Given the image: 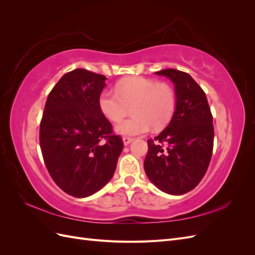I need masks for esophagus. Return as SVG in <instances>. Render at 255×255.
Segmentation results:
<instances>
[{"instance_id": "esophagus-1", "label": "esophagus", "mask_w": 255, "mask_h": 255, "mask_svg": "<svg viewBox=\"0 0 255 255\" xmlns=\"http://www.w3.org/2000/svg\"><path fill=\"white\" fill-rule=\"evenodd\" d=\"M123 139V143H125L126 145H128V144H129L130 142L133 141V138H130V137H128V136H125L122 138Z\"/></svg>"}]
</instances>
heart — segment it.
I'll return each instance as SVG.
<instances>
[{
    "label": "heart",
    "instance_id": "1",
    "mask_svg": "<svg viewBox=\"0 0 255 255\" xmlns=\"http://www.w3.org/2000/svg\"><path fill=\"white\" fill-rule=\"evenodd\" d=\"M115 90H104L99 97V109L105 118L118 122L125 116L128 105H133V117L116 126V132L125 136L144 134L159 128L170 121L176 107V94L167 83L135 76L116 84Z\"/></svg>",
    "mask_w": 255,
    "mask_h": 255
}]
</instances>
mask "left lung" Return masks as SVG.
Here are the masks:
<instances>
[{
    "label": "left lung",
    "instance_id": "left-lung-1",
    "mask_svg": "<svg viewBox=\"0 0 255 255\" xmlns=\"http://www.w3.org/2000/svg\"><path fill=\"white\" fill-rule=\"evenodd\" d=\"M155 73L175 85L176 107L168 127L148 140L144 171L160 190L183 195L197 186L210 165L213 115L205 92L188 73L175 69Z\"/></svg>",
    "mask_w": 255,
    "mask_h": 255
}]
</instances>
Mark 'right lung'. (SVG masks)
I'll list each match as a JSON object with an SVG mask.
<instances>
[{
  "label": "right lung",
  "instance_id": "add662e5",
  "mask_svg": "<svg viewBox=\"0 0 255 255\" xmlns=\"http://www.w3.org/2000/svg\"><path fill=\"white\" fill-rule=\"evenodd\" d=\"M105 80L86 69L66 73L49 94L40 121L45 167L75 198L95 194L112 179L123 149L121 136L99 109Z\"/></svg>",
  "mask_w": 255,
  "mask_h": 255
}]
</instances>
